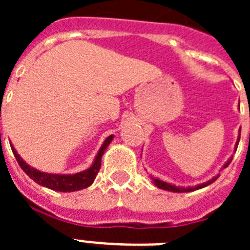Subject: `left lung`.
I'll use <instances>...</instances> for the list:
<instances>
[{
    "instance_id": "8db88e82",
    "label": "left lung",
    "mask_w": 250,
    "mask_h": 250,
    "mask_svg": "<svg viewBox=\"0 0 250 250\" xmlns=\"http://www.w3.org/2000/svg\"><path fill=\"white\" fill-rule=\"evenodd\" d=\"M240 130L239 129V135H238V139H237V143H235V146H234V151H237V147H238V144H239V140H240ZM233 160V156H230V158L227 160V163H225L224 165L222 167V170L225 169V167H228L229 164H230V161ZM220 174H216L215 176H213L211 179H209V180H207L205 183H202V184H198L195 185V187H178V185H174V184H170V183L167 182H164V180H161V179H158V178H154V176H150L152 180V184L155 185L156 188H159V189H163V190H167V191H171V193H189V191H195V190H199V189H203V188L208 187V185H210L211 183H214L216 180V179L219 178Z\"/></svg>"
}]
</instances>
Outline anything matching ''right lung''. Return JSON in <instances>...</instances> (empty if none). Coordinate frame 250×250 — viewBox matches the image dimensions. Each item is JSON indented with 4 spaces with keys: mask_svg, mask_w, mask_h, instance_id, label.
<instances>
[{
    "mask_svg": "<svg viewBox=\"0 0 250 250\" xmlns=\"http://www.w3.org/2000/svg\"><path fill=\"white\" fill-rule=\"evenodd\" d=\"M114 139V135H110L105 139L101 147L99 149L98 154L95 156L94 161H92L91 167H87L83 171L76 174H51L45 173V171H40V170L35 169V167H30L21 156L17 154L16 149L10 143L11 149H12L13 155L16 158L17 163L20 164L21 169L30 176L34 182L40 184L41 187H46L48 189L56 191H62V193H71V191L81 190V189H86L94 183L95 178L98 175L99 170L101 167V158H103L104 152H105L106 147L109 146L110 143Z\"/></svg>",
    "mask_w": 250,
    "mask_h": 250,
    "instance_id": "1",
    "label": "right lung"
}]
</instances>
